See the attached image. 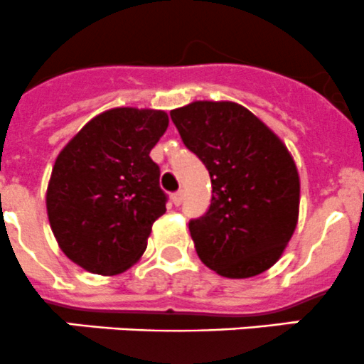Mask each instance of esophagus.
<instances>
[{"instance_id":"obj_1","label":"esophagus","mask_w":364,"mask_h":364,"mask_svg":"<svg viewBox=\"0 0 364 364\" xmlns=\"http://www.w3.org/2000/svg\"><path fill=\"white\" fill-rule=\"evenodd\" d=\"M182 200H183V193H182V191H177V193L171 194V201H173V203L177 205V207L182 203Z\"/></svg>"}]
</instances>
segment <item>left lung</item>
Listing matches in <instances>:
<instances>
[{
	"label": "left lung",
	"instance_id": "obj_1",
	"mask_svg": "<svg viewBox=\"0 0 364 364\" xmlns=\"http://www.w3.org/2000/svg\"><path fill=\"white\" fill-rule=\"evenodd\" d=\"M170 114L183 145L210 175V207L189 223L198 257L225 278L262 274L282 258L299 219L292 154L237 102L196 100Z\"/></svg>",
	"mask_w": 364,
	"mask_h": 364
}]
</instances>
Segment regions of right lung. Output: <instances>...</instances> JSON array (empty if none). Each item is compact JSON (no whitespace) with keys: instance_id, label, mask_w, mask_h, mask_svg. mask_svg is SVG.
I'll use <instances>...</instances> for the list:
<instances>
[{"instance_id":"add662e5","label":"right lung","mask_w":364,"mask_h":364,"mask_svg":"<svg viewBox=\"0 0 364 364\" xmlns=\"http://www.w3.org/2000/svg\"><path fill=\"white\" fill-rule=\"evenodd\" d=\"M161 109L113 107L88 122L58 154L46 193L60 250L93 274L127 271L166 212L150 150L166 132Z\"/></svg>"}]
</instances>
